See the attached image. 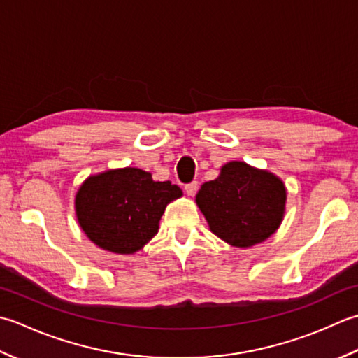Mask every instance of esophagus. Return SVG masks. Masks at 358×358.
<instances>
[{
  "label": "esophagus",
  "instance_id": "1",
  "mask_svg": "<svg viewBox=\"0 0 358 358\" xmlns=\"http://www.w3.org/2000/svg\"><path fill=\"white\" fill-rule=\"evenodd\" d=\"M198 182L196 180H193V182H189V184H187L185 185V193L188 194V196H194V193L198 192Z\"/></svg>",
  "mask_w": 358,
  "mask_h": 358
}]
</instances>
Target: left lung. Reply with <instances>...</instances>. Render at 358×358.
<instances>
[{"label":"left lung","instance_id":"left-lung-1","mask_svg":"<svg viewBox=\"0 0 358 358\" xmlns=\"http://www.w3.org/2000/svg\"><path fill=\"white\" fill-rule=\"evenodd\" d=\"M210 230L230 245L252 247L272 236L286 208V187L273 173L245 162L225 164L196 194Z\"/></svg>","mask_w":358,"mask_h":358}]
</instances>
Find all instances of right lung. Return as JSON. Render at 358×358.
<instances>
[{"label": "right lung", "mask_w": 358, "mask_h": 358, "mask_svg": "<svg viewBox=\"0 0 358 358\" xmlns=\"http://www.w3.org/2000/svg\"><path fill=\"white\" fill-rule=\"evenodd\" d=\"M180 196L170 180L156 182L151 173L127 166L87 178L76 194V215L100 249L133 255L156 235L165 207Z\"/></svg>", "instance_id": "add662e5"}]
</instances>
